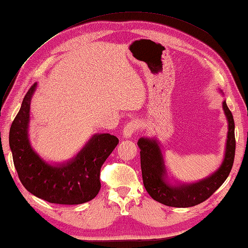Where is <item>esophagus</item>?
I'll use <instances>...</instances> for the list:
<instances>
[{"label":"esophagus","mask_w":248,"mask_h":248,"mask_svg":"<svg viewBox=\"0 0 248 248\" xmlns=\"http://www.w3.org/2000/svg\"><path fill=\"white\" fill-rule=\"evenodd\" d=\"M138 128H139V123H138V121H135V120L130 121V123L127 125H125V127L124 128V130H123L124 138V139L131 138V136L134 134L135 131L138 130Z\"/></svg>","instance_id":"1"}]
</instances>
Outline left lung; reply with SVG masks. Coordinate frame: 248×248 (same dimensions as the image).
<instances>
[{
	"label": "left lung",
	"instance_id": "obj_1",
	"mask_svg": "<svg viewBox=\"0 0 248 248\" xmlns=\"http://www.w3.org/2000/svg\"><path fill=\"white\" fill-rule=\"evenodd\" d=\"M219 92L224 94L222 91ZM223 109L228 123L224 160L217 170L197 182L182 183L176 180L170 182L159 140L155 138H140L139 140L144 186L156 202L168 207H193L207 200L225 182L233 165L235 139L233 116L227 107L226 100L223 101Z\"/></svg>",
	"mask_w": 248,
	"mask_h": 248
}]
</instances>
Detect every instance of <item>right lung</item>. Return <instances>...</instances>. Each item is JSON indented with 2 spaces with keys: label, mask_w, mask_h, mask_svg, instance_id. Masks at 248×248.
<instances>
[{
  "label": "right lung",
  "mask_w": 248,
  "mask_h": 248,
  "mask_svg": "<svg viewBox=\"0 0 248 248\" xmlns=\"http://www.w3.org/2000/svg\"><path fill=\"white\" fill-rule=\"evenodd\" d=\"M36 87L37 83L26 93L9 131V147L20 181L31 194L51 203L87 202L99 193L100 170L119 140L108 133H96L72 159L46 162L35 151L29 136L31 100Z\"/></svg>",
  "instance_id": "obj_1"
}]
</instances>
